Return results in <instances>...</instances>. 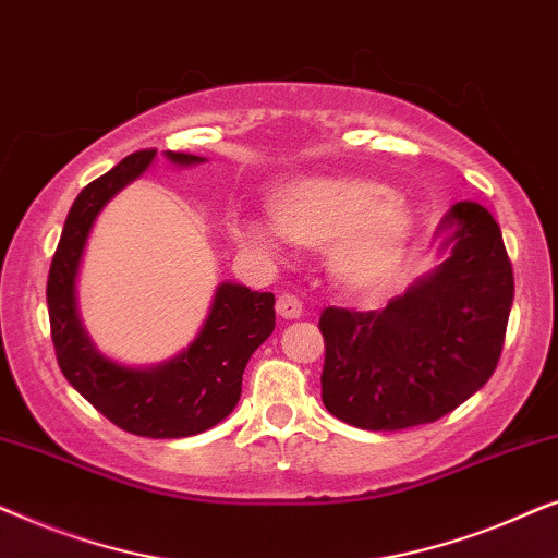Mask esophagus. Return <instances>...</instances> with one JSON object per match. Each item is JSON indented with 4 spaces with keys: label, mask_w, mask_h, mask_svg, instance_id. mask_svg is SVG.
<instances>
[{
    "label": "esophagus",
    "mask_w": 558,
    "mask_h": 558,
    "mask_svg": "<svg viewBox=\"0 0 558 558\" xmlns=\"http://www.w3.org/2000/svg\"><path fill=\"white\" fill-rule=\"evenodd\" d=\"M277 315H279L281 319H300V317H302V302L296 300L294 294H289V292L279 294V300H277Z\"/></svg>",
    "instance_id": "34e87169"
}]
</instances>
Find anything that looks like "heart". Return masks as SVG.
Segmentation results:
<instances>
[{"instance_id": "1", "label": "heart", "mask_w": 558, "mask_h": 558, "mask_svg": "<svg viewBox=\"0 0 558 558\" xmlns=\"http://www.w3.org/2000/svg\"><path fill=\"white\" fill-rule=\"evenodd\" d=\"M271 223L235 220L251 246L274 251L281 235L325 248L330 279L348 294H376L399 277L416 239V213L391 185L355 174H302L269 195Z\"/></svg>"}]
</instances>
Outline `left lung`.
<instances>
[{
    "label": "left lung",
    "instance_id": "left-lung-1",
    "mask_svg": "<svg viewBox=\"0 0 558 558\" xmlns=\"http://www.w3.org/2000/svg\"><path fill=\"white\" fill-rule=\"evenodd\" d=\"M441 264L384 310L327 307L323 403L368 432L437 422L490 380L513 307L500 226L454 203L437 228Z\"/></svg>",
    "mask_w": 558,
    "mask_h": 558
}]
</instances>
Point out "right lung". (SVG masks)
Wrapping results in <instances>:
<instances>
[{
	"label": "right lung",
	"instance_id": "1",
	"mask_svg": "<svg viewBox=\"0 0 558 558\" xmlns=\"http://www.w3.org/2000/svg\"><path fill=\"white\" fill-rule=\"evenodd\" d=\"M178 167L205 157L162 151ZM157 149L134 151L75 197L48 277V315L58 365L75 391L124 432L151 439L193 437L231 414L248 357L274 332V294L220 281L208 317L185 350L157 365H126L96 348L78 312V271L98 213L142 178Z\"/></svg>",
	"mask_w": 558,
	"mask_h": 558
}]
</instances>
